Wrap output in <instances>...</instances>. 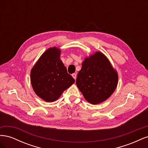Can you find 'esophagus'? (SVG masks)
Here are the masks:
<instances>
[{
  "mask_svg": "<svg viewBox=\"0 0 148 148\" xmlns=\"http://www.w3.org/2000/svg\"><path fill=\"white\" fill-rule=\"evenodd\" d=\"M72 77H73V78L75 79H77V74H76V73H73L72 74Z\"/></svg>",
  "mask_w": 148,
  "mask_h": 148,
  "instance_id": "esophagus-1",
  "label": "esophagus"
}]
</instances>
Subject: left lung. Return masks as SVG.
<instances>
[{
	"mask_svg": "<svg viewBox=\"0 0 148 148\" xmlns=\"http://www.w3.org/2000/svg\"><path fill=\"white\" fill-rule=\"evenodd\" d=\"M117 83V73L100 52L86 58L76 80L84 97L92 104H99L109 98Z\"/></svg>",
	"mask_w": 148,
	"mask_h": 148,
	"instance_id": "left-lung-1",
	"label": "left lung"
}]
</instances>
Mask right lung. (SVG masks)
Returning a JSON list of instances; mask_svg holds the SVG:
<instances>
[{
  "label": "right lung",
  "instance_id": "add662e5",
  "mask_svg": "<svg viewBox=\"0 0 148 148\" xmlns=\"http://www.w3.org/2000/svg\"><path fill=\"white\" fill-rule=\"evenodd\" d=\"M60 51L49 48L39 58L31 71V82L36 95L47 102L59 98L75 83L60 59Z\"/></svg>",
  "mask_w": 148,
  "mask_h": 148
}]
</instances>
